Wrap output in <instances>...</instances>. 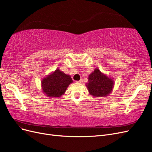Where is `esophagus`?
<instances>
[{"instance_id":"34e87169","label":"esophagus","mask_w":152,"mask_h":152,"mask_svg":"<svg viewBox=\"0 0 152 152\" xmlns=\"http://www.w3.org/2000/svg\"><path fill=\"white\" fill-rule=\"evenodd\" d=\"M76 82H77V83H79V84H81V83H82V80L81 79V80H80L76 81Z\"/></svg>"}]
</instances>
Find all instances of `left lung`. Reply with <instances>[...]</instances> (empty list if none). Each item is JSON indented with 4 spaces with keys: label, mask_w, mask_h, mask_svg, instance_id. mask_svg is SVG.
Returning <instances> with one entry per match:
<instances>
[{
    "label": "left lung",
    "mask_w": 152,
    "mask_h": 152,
    "mask_svg": "<svg viewBox=\"0 0 152 152\" xmlns=\"http://www.w3.org/2000/svg\"><path fill=\"white\" fill-rule=\"evenodd\" d=\"M113 84L114 82L112 79L96 68L89 75L86 86L91 95L96 97H103L111 93Z\"/></svg>",
    "instance_id": "8db88e82"
}]
</instances>
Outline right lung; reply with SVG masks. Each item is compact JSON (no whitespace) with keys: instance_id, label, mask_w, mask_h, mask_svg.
I'll return each instance as SVG.
<instances>
[{"instance_id":"1","label":"right lung","mask_w":152,"mask_h":152,"mask_svg":"<svg viewBox=\"0 0 152 152\" xmlns=\"http://www.w3.org/2000/svg\"><path fill=\"white\" fill-rule=\"evenodd\" d=\"M72 82L73 80L70 75H66L57 69L52 74L42 80L44 93L48 96V97H60Z\"/></svg>"}]
</instances>
